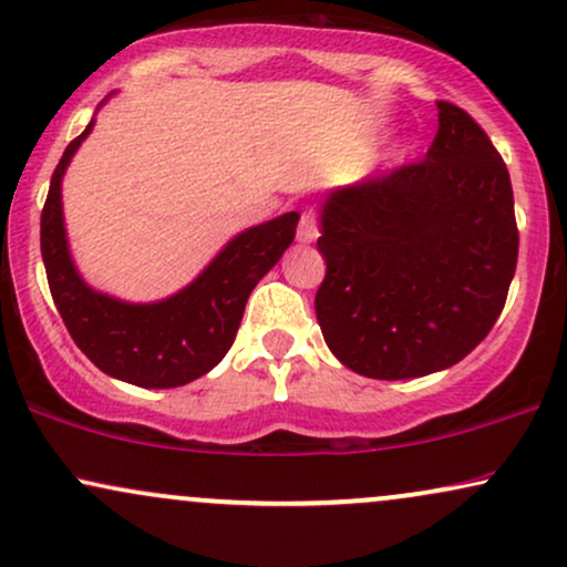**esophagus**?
Returning <instances> with one entry per match:
<instances>
[{"label":"esophagus","instance_id":"34e87169","mask_svg":"<svg viewBox=\"0 0 567 567\" xmlns=\"http://www.w3.org/2000/svg\"><path fill=\"white\" fill-rule=\"evenodd\" d=\"M320 237V216L317 210H303L301 220H298V243L309 245Z\"/></svg>","mask_w":567,"mask_h":567}]
</instances>
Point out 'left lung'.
I'll use <instances>...</instances> for the list:
<instances>
[{"mask_svg":"<svg viewBox=\"0 0 567 567\" xmlns=\"http://www.w3.org/2000/svg\"><path fill=\"white\" fill-rule=\"evenodd\" d=\"M437 109L424 159L336 188L322 205L317 322L368 379H419L464 360L496 324L517 269L509 171L464 109Z\"/></svg>","mask_w":567,"mask_h":567,"instance_id":"8db88e82","label":"left lung"}]
</instances>
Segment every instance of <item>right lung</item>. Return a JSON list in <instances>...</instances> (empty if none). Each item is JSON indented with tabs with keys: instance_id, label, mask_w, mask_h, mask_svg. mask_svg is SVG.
I'll use <instances>...</instances> for the list:
<instances>
[{
	"instance_id": "1",
	"label": "right lung",
	"mask_w": 567,
	"mask_h": 567,
	"mask_svg": "<svg viewBox=\"0 0 567 567\" xmlns=\"http://www.w3.org/2000/svg\"><path fill=\"white\" fill-rule=\"evenodd\" d=\"M93 122L58 162L42 207V261L71 338L95 368L143 389H173L210 373L231 349L252 288L296 237L298 213H285L231 239L207 269L157 303H127L90 288L71 261L61 181Z\"/></svg>"
}]
</instances>
